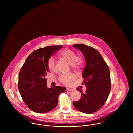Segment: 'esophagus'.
Segmentation results:
<instances>
[{
	"label": "esophagus",
	"instance_id": "34e87169",
	"mask_svg": "<svg viewBox=\"0 0 133 133\" xmlns=\"http://www.w3.org/2000/svg\"><path fill=\"white\" fill-rule=\"evenodd\" d=\"M66 91H73V89H72L67 88L66 89Z\"/></svg>",
	"mask_w": 133,
	"mask_h": 133
}]
</instances>
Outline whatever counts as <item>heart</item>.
<instances>
[{"mask_svg":"<svg viewBox=\"0 0 133 133\" xmlns=\"http://www.w3.org/2000/svg\"><path fill=\"white\" fill-rule=\"evenodd\" d=\"M61 58L67 61L75 70H79L83 65L84 59L81 56H77L76 53L72 50L66 49L62 50L59 53ZM47 67L50 71H54L56 68V62L52 57H50L47 61ZM76 76L73 74L67 75L62 74L59 76L58 79L62 83L65 85L70 84L73 80L75 79Z\"/></svg>","mask_w":133,"mask_h":133,"instance_id":"1","label":"heart"}]
</instances>
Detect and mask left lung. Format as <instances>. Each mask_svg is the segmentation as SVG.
<instances>
[{"mask_svg":"<svg viewBox=\"0 0 133 133\" xmlns=\"http://www.w3.org/2000/svg\"><path fill=\"white\" fill-rule=\"evenodd\" d=\"M74 47L81 51L86 61L82 73V84L87 87L81 93V99L73 102L74 107L81 112L92 114L97 111L107 101L111 88L110 72L108 65L96 49L86 45L75 44Z\"/></svg>","mask_w":133,"mask_h":133,"instance_id":"8db88e82","label":"left lung"}]
</instances>
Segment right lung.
I'll return each instance as SVG.
<instances>
[{
    "label": "right lung",
    "mask_w": 133,
    "mask_h": 133,
    "mask_svg": "<svg viewBox=\"0 0 133 133\" xmlns=\"http://www.w3.org/2000/svg\"><path fill=\"white\" fill-rule=\"evenodd\" d=\"M63 46H49L34 51L20 70L18 82L19 93L25 103L35 112L46 113L55 108L59 95L66 91L64 87L55 86L48 88L45 77L49 72V58Z\"/></svg>",
    "instance_id": "add662e5"
}]
</instances>
